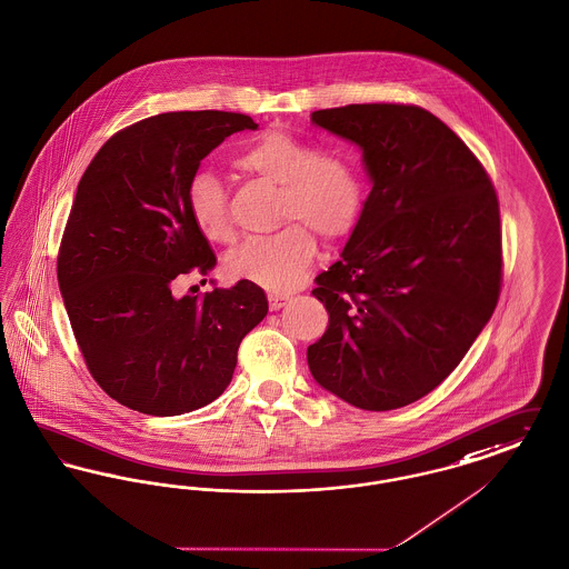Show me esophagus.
Here are the masks:
<instances>
[{"label":"esophagus","instance_id":"esophagus-1","mask_svg":"<svg viewBox=\"0 0 569 569\" xmlns=\"http://www.w3.org/2000/svg\"><path fill=\"white\" fill-rule=\"evenodd\" d=\"M270 308L271 310H280V308H284L291 298L289 296H278V293H271L270 298Z\"/></svg>","mask_w":569,"mask_h":569}]
</instances>
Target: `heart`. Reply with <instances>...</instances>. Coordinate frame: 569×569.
I'll return each instance as SVG.
<instances>
[{"instance_id": "b5f03b06", "label": "heart", "mask_w": 569, "mask_h": 569, "mask_svg": "<svg viewBox=\"0 0 569 569\" xmlns=\"http://www.w3.org/2000/svg\"><path fill=\"white\" fill-rule=\"evenodd\" d=\"M233 164L246 176L278 186L276 220L287 227L243 241L227 254L224 270L273 293L293 291L317 254L312 233L338 241L356 231L368 197L363 171L351 153L321 150L282 128L263 130L233 156ZM186 203L203 238L231 240L229 192L218 176L194 173L186 186Z\"/></svg>"}]
</instances>
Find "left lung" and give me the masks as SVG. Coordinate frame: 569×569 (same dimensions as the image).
<instances>
[{"instance_id":"left-lung-1","label":"left lung","mask_w":569,"mask_h":569,"mask_svg":"<svg viewBox=\"0 0 569 569\" xmlns=\"http://www.w3.org/2000/svg\"><path fill=\"white\" fill-rule=\"evenodd\" d=\"M312 121L358 143L372 190L340 261L315 278L329 326L308 366L358 409H400L448 379L495 312L497 190L465 141L418 104H347Z\"/></svg>"}]
</instances>
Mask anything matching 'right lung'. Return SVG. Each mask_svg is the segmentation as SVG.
I'll return each mask as SVG.
<instances>
[{
    "mask_svg": "<svg viewBox=\"0 0 569 569\" xmlns=\"http://www.w3.org/2000/svg\"><path fill=\"white\" fill-rule=\"evenodd\" d=\"M259 123L229 111H173L130 123L93 156L61 236L58 280L93 381L146 416H181L231 383L243 336L268 315L261 287L176 296L216 266L186 186L201 160Z\"/></svg>",
    "mask_w": 569,
    "mask_h": 569,
    "instance_id": "right-lung-1",
    "label": "right lung"
}]
</instances>
